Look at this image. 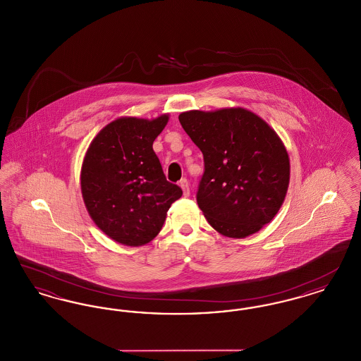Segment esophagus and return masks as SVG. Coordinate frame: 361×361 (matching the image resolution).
I'll return each mask as SVG.
<instances>
[{
  "label": "esophagus",
  "mask_w": 361,
  "mask_h": 361,
  "mask_svg": "<svg viewBox=\"0 0 361 361\" xmlns=\"http://www.w3.org/2000/svg\"><path fill=\"white\" fill-rule=\"evenodd\" d=\"M180 187H181L183 192H184V196H189L190 190H189L188 180H187V178H183V180H180Z\"/></svg>",
  "instance_id": "esophagus-1"
}]
</instances>
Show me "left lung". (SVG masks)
Masks as SVG:
<instances>
[{"label":"left lung","mask_w":361,"mask_h":361,"mask_svg":"<svg viewBox=\"0 0 361 361\" xmlns=\"http://www.w3.org/2000/svg\"><path fill=\"white\" fill-rule=\"evenodd\" d=\"M202 150L196 200L218 233L245 238L275 218L290 184V159L275 131L250 111H188L178 116Z\"/></svg>","instance_id":"1"}]
</instances>
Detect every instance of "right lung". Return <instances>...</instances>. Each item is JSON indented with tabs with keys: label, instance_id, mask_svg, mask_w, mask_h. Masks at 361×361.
I'll return each mask as SVG.
<instances>
[{
	"label": "right lung",
	"instance_id": "add662e5",
	"mask_svg": "<svg viewBox=\"0 0 361 361\" xmlns=\"http://www.w3.org/2000/svg\"><path fill=\"white\" fill-rule=\"evenodd\" d=\"M169 121L121 118L94 137L81 169L86 209L100 230L119 243L140 246L161 231L183 190L166 180L153 142Z\"/></svg>",
	"mask_w": 361,
	"mask_h": 361
}]
</instances>
